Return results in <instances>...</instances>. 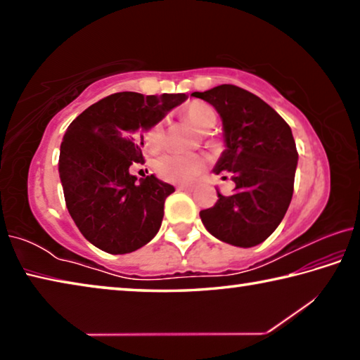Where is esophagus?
Masks as SVG:
<instances>
[{"label":"esophagus","mask_w":360,"mask_h":360,"mask_svg":"<svg viewBox=\"0 0 360 360\" xmlns=\"http://www.w3.org/2000/svg\"><path fill=\"white\" fill-rule=\"evenodd\" d=\"M178 188H179V191H184V192H193V191H195V186H191V184H179Z\"/></svg>","instance_id":"1"}]
</instances>
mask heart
I'll return each mask as SVG.
<instances>
[{"label":"heart","mask_w":360,"mask_h":360,"mask_svg":"<svg viewBox=\"0 0 360 360\" xmlns=\"http://www.w3.org/2000/svg\"><path fill=\"white\" fill-rule=\"evenodd\" d=\"M182 115L191 122L195 129L200 131H208L216 124V112L210 105L203 101H192L182 109ZM163 124L155 122L150 129L146 131L144 143L149 150H157L163 144ZM206 157L202 154H176V152H168L157 158L154 162V172L158 178L174 182V184H187L192 182L198 174L205 172Z\"/></svg>","instance_id":"heart-1"}]
</instances>
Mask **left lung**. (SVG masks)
Wrapping results in <instances>:
<instances>
[{
  "mask_svg": "<svg viewBox=\"0 0 360 360\" xmlns=\"http://www.w3.org/2000/svg\"><path fill=\"white\" fill-rule=\"evenodd\" d=\"M193 96L208 101L222 117L227 149L214 168L230 174L235 192L200 211L212 236L229 245H260L281 224L294 193L298 152L290 127L257 95L222 84ZM227 178V176H224Z\"/></svg>",
  "mask_w": 360,
  "mask_h": 360,
  "instance_id": "left-lung-1",
  "label": "left lung"
}]
</instances>
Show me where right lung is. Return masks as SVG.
I'll use <instances>...</instances> for the list:
<instances>
[{"label": "right lung", "mask_w": 360, "mask_h": 360, "mask_svg": "<svg viewBox=\"0 0 360 360\" xmlns=\"http://www.w3.org/2000/svg\"><path fill=\"white\" fill-rule=\"evenodd\" d=\"M186 94L106 96L71 122L60 146L58 173L66 208L94 246L129 254L154 238L163 205L174 187L154 174L136 182L133 163H143L141 130L150 129Z\"/></svg>", "instance_id": "obj_1"}]
</instances>
